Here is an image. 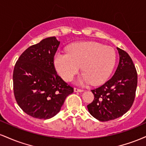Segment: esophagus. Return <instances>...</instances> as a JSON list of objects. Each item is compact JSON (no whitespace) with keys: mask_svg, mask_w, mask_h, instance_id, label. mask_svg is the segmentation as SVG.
I'll return each instance as SVG.
<instances>
[{"mask_svg":"<svg viewBox=\"0 0 146 146\" xmlns=\"http://www.w3.org/2000/svg\"><path fill=\"white\" fill-rule=\"evenodd\" d=\"M83 89H80V88H74V92H83Z\"/></svg>","mask_w":146,"mask_h":146,"instance_id":"1","label":"esophagus"}]
</instances>
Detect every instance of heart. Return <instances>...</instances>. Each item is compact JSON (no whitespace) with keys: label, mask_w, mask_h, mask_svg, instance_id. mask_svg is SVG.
Returning <instances> with one entry per match:
<instances>
[{"label":"heart","mask_w":146,"mask_h":146,"mask_svg":"<svg viewBox=\"0 0 146 146\" xmlns=\"http://www.w3.org/2000/svg\"><path fill=\"white\" fill-rule=\"evenodd\" d=\"M115 62L116 53L113 48L88 42L72 44L68 53L57 52L54 57L55 67L66 81H71L81 66L83 73L77 81L80 84L104 83L111 74Z\"/></svg>","instance_id":"1"}]
</instances>
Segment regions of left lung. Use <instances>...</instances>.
<instances>
[{"label":"left lung","mask_w":146,"mask_h":146,"mask_svg":"<svg viewBox=\"0 0 146 146\" xmlns=\"http://www.w3.org/2000/svg\"><path fill=\"white\" fill-rule=\"evenodd\" d=\"M119 62L113 76L104 84L92 90L94 100L87 106L90 115L100 121L119 118L131 108L135 98L137 73L125 51L117 48Z\"/></svg>","instance_id":"1"}]
</instances>
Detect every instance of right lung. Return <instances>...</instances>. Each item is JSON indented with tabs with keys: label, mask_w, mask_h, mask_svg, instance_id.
<instances>
[{
	"label": "right lung",
	"mask_w": 146,
	"mask_h": 146,
	"mask_svg": "<svg viewBox=\"0 0 146 146\" xmlns=\"http://www.w3.org/2000/svg\"><path fill=\"white\" fill-rule=\"evenodd\" d=\"M60 42L55 36L27 48L13 73L14 93L18 106L34 118L48 119L60 112L73 88L57 74L53 58Z\"/></svg>",
	"instance_id": "1"
}]
</instances>
